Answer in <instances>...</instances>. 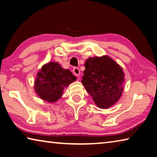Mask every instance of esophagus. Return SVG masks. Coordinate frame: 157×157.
<instances>
[{
  "instance_id": "1",
  "label": "esophagus",
  "mask_w": 157,
  "mask_h": 157,
  "mask_svg": "<svg viewBox=\"0 0 157 157\" xmlns=\"http://www.w3.org/2000/svg\"><path fill=\"white\" fill-rule=\"evenodd\" d=\"M73 71L74 75L77 77H78V76H79V75H80V71H79V69L78 68H77V67L74 68Z\"/></svg>"
}]
</instances>
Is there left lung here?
I'll return each mask as SVG.
<instances>
[{"mask_svg":"<svg viewBox=\"0 0 157 157\" xmlns=\"http://www.w3.org/2000/svg\"><path fill=\"white\" fill-rule=\"evenodd\" d=\"M84 66L82 83L97 107L107 109L118 102L124 90L121 66L107 55L89 57Z\"/></svg>","mask_w":157,"mask_h":157,"instance_id":"obj_1","label":"left lung"}]
</instances>
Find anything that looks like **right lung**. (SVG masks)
Masks as SVG:
<instances>
[{
    "mask_svg": "<svg viewBox=\"0 0 157 157\" xmlns=\"http://www.w3.org/2000/svg\"><path fill=\"white\" fill-rule=\"evenodd\" d=\"M76 79L68 69L63 68L56 62H50L36 73L34 89L41 99L55 102L62 96L63 89Z\"/></svg>",
    "mask_w": 157,
    "mask_h": 157,
    "instance_id": "1",
    "label": "right lung"
}]
</instances>
